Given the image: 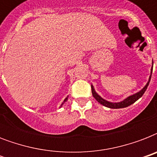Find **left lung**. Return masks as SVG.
I'll list each match as a JSON object with an SVG mask.
<instances>
[{"label":"left lung","mask_w":157,"mask_h":157,"mask_svg":"<svg viewBox=\"0 0 157 157\" xmlns=\"http://www.w3.org/2000/svg\"><path fill=\"white\" fill-rule=\"evenodd\" d=\"M152 67H153V62H152ZM152 67H151V75L149 76L148 81L147 83L146 84V86H144V88L142 89L141 90H139V92L132 94V95L127 97L126 98H124V100L121 101V102H117V103H112V102H109V101L105 100L104 98H103L100 95H98L97 92L95 91L93 85H91V90H92V94H93L94 98H95L96 100L98 101V103L100 104L103 105L104 107H109V108H114V109H117V108H124V107H129L131 104H133L134 103H135L139 98H140L142 96L144 95V94L145 93V91L147 89V86L149 85V82L151 81V73H152Z\"/></svg>","instance_id":"left-lung-1"}]
</instances>
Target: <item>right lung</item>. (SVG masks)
<instances>
[{
    "label": "right lung",
    "mask_w": 157,
    "mask_h": 157,
    "mask_svg": "<svg viewBox=\"0 0 157 157\" xmlns=\"http://www.w3.org/2000/svg\"><path fill=\"white\" fill-rule=\"evenodd\" d=\"M67 97H68V96H67ZM67 98H65V99H64V100H63V103H62V104H61V106H60V107H61L62 106H63V103H65V102H66L67 100Z\"/></svg>",
    "instance_id": "obj_1"
}]
</instances>
